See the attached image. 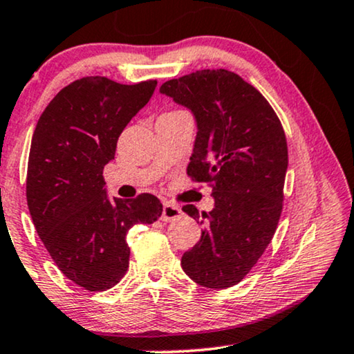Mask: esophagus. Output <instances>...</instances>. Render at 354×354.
I'll return each mask as SVG.
<instances>
[{
    "label": "esophagus",
    "instance_id": "esophagus-1",
    "mask_svg": "<svg viewBox=\"0 0 354 354\" xmlns=\"http://www.w3.org/2000/svg\"><path fill=\"white\" fill-rule=\"evenodd\" d=\"M179 216H181V208L178 205H173V203H165V205H163L162 221L170 223V221H175Z\"/></svg>",
    "mask_w": 354,
    "mask_h": 354
}]
</instances>
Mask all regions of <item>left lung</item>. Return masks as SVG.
Segmentation results:
<instances>
[{
    "label": "left lung",
    "instance_id": "8db88e82",
    "mask_svg": "<svg viewBox=\"0 0 354 354\" xmlns=\"http://www.w3.org/2000/svg\"><path fill=\"white\" fill-rule=\"evenodd\" d=\"M160 93L196 118L187 175L210 183L215 207L202 213L201 241L181 258L208 288L232 287L257 265L274 236L288 165L281 122L263 94L225 68L170 80ZM183 212L197 220L194 205Z\"/></svg>",
    "mask_w": 354,
    "mask_h": 354
}]
</instances>
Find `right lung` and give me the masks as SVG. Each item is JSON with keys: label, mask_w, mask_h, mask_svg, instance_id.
Instances as JSON below:
<instances>
[{"label": "right lung", "mask_w": 354, "mask_h": 354, "mask_svg": "<svg viewBox=\"0 0 354 354\" xmlns=\"http://www.w3.org/2000/svg\"><path fill=\"white\" fill-rule=\"evenodd\" d=\"M156 86V80L120 84L106 77L80 78L56 94L33 131L30 215L62 274L89 292L107 290L125 276L129 227L162 215L152 194L111 201L102 178L118 136Z\"/></svg>", "instance_id": "1"}]
</instances>
